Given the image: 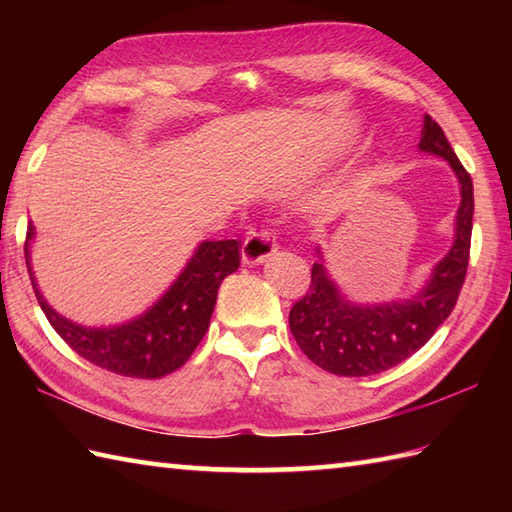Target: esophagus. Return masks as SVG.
<instances>
[{"instance_id":"34e87169","label":"esophagus","mask_w":512,"mask_h":512,"mask_svg":"<svg viewBox=\"0 0 512 512\" xmlns=\"http://www.w3.org/2000/svg\"><path fill=\"white\" fill-rule=\"evenodd\" d=\"M275 248H277V239L273 231H268V228L250 231L242 246L244 264H262L264 259H268L275 253Z\"/></svg>"}]
</instances>
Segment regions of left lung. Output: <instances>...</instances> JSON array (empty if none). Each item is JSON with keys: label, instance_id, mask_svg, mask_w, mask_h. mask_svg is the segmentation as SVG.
<instances>
[{"label": "left lung", "instance_id": "8db88e82", "mask_svg": "<svg viewBox=\"0 0 512 512\" xmlns=\"http://www.w3.org/2000/svg\"><path fill=\"white\" fill-rule=\"evenodd\" d=\"M420 149L449 160L460 180L462 202L455 220V242L433 268V277L416 297L383 306H354L336 290L328 270L317 262L310 288L290 310V332L314 365L336 376H372L396 367L427 343L458 303L471 257L473 180L444 136L424 114Z\"/></svg>", "mask_w": 512, "mask_h": 512}]
</instances>
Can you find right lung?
I'll return each instance as SVG.
<instances>
[{"label":"right lung","instance_id":"add662e5","mask_svg":"<svg viewBox=\"0 0 512 512\" xmlns=\"http://www.w3.org/2000/svg\"><path fill=\"white\" fill-rule=\"evenodd\" d=\"M32 235H35V226L30 224L24 246L30 279L28 242ZM239 246L242 244L235 239L202 242L176 284L165 292V297L143 317L118 328L94 330L70 323L43 301L35 279H32V288L52 328L85 361L118 376L160 378L187 363L202 341L215 308L217 288L224 277L239 268V259H242Z\"/></svg>","mask_w":512,"mask_h":512}]
</instances>
